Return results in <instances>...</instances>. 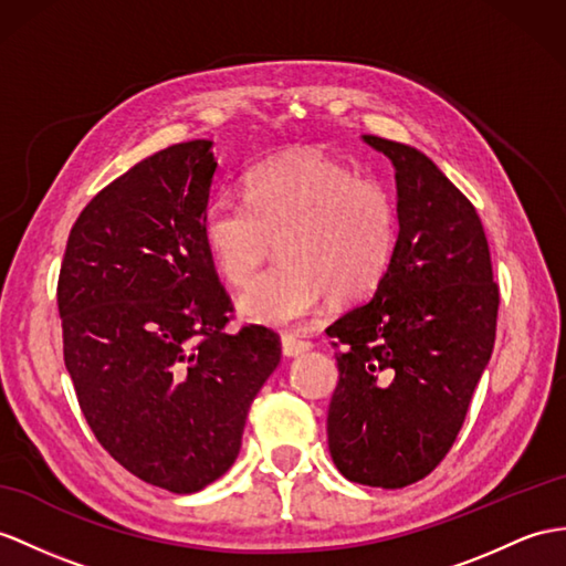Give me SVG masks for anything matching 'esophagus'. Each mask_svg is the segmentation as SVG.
Returning a JSON list of instances; mask_svg holds the SVG:
<instances>
[{
  "instance_id": "34e87169",
  "label": "esophagus",
  "mask_w": 566,
  "mask_h": 566,
  "mask_svg": "<svg viewBox=\"0 0 566 566\" xmlns=\"http://www.w3.org/2000/svg\"><path fill=\"white\" fill-rule=\"evenodd\" d=\"M281 346H283V355H285V357H297V355H302V353H307V350L312 348V343L285 334V336L281 338Z\"/></svg>"
}]
</instances>
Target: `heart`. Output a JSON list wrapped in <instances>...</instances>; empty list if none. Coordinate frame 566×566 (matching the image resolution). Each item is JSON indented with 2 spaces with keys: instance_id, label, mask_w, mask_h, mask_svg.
<instances>
[{
  "instance_id": "heart-1",
  "label": "heart",
  "mask_w": 566,
  "mask_h": 566,
  "mask_svg": "<svg viewBox=\"0 0 566 566\" xmlns=\"http://www.w3.org/2000/svg\"><path fill=\"white\" fill-rule=\"evenodd\" d=\"M201 238L223 279L242 287L271 252L281 261L240 297L244 319L295 326L322 297L357 302L381 283L396 247L389 191L348 165L300 150L256 165L244 177V201L206 206Z\"/></svg>"
}]
</instances>
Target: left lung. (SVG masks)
Masks as SVG:
<instances>
[{
  "mask_svg": "<svg viewBox=\"0 0 566 566\" xmlns=\"http://www.w3.org/2000/svg\"><path fill=\"white\" fill-rule=\"evenodd\" d=\"M396 170L398 235L375 295L326 328L338 348L328 451L338 471L398 490L430 475L494 348L500 287L475 206L418 148L363 136Z\"/></svg>",
  "mask_w": 566,
  "mask_h": 566,
  "instance_id": "left-lung-1",
  "label": "left lung"
}]
</instances>
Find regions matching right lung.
<instances>
[{"instance_id": "obj_1", "label": "right lung", "mask_w": 566, "mask_h": 566, "mask_svg": "<svg viewBox=\"0 0 566 566\" xmlns=\"http://www.w3.org/2000/svg\"><path fill=\"white\" fill-rule=\"evenodd\" d=\"M213 142L163 148L91 199L57 283L64 365L95 439L175 494L235 463L247 410L281 363L266 326L228 334L232 302L201 238Z\"/></svg>"}]
</instances>
